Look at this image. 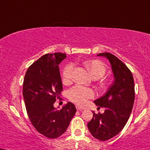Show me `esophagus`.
Listing matches in <instances>:
<instances>
[{"mask_svg":"<svg viewBox=\"0 0 150 150\" xmlns=\"http://www.w3.org/2000/svg\"><path fill=\"white\" fill-rule=\"evenodd\" d=\"M76 109H77V110H79V111H83V110L85 109V108L80 107V106H79V105H76Z\"/></svg>","mask_w":150,"mask_h":150,"instance_id":"obj_1","label":"esophagus"}]
</instances>
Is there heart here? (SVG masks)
<instances>
[{
  "label": "heart",
  "mask_w": 150,
  "mask_h": 150,
  "mask_svg": "<svg viewBox=\"0 0 150 150\" xmlns=\"http://www.w3.org/2000/svg\"><path fill=\"white\" fill-rule=\"evenodd\" d=\"M85 67L95 79L100 78L106 73V66L100 60H89L84 63ZM74 66L73 64H67L63 71V81L65 84L71 82L73 75ZM94 96V91L90 88L76 85L70 89L68 92V98L71 102L79 105H83L87 100Z\"/></svg>",
  "instance_id": "b5f03b06"
}]
</instances>
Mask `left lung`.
Wrapping results in <instances>:
<instances>
[{
  "label": "left lung",
  "mask_w": 150,
  "mask_h": 150,
  "mask_svg": "<svg viewBox=\"0 0 150 150\" xmlns=\"http://www.w3.org/2000/svg\"><path fill=\"white\" fill-rule=\"evenodd\" d=\"M98 56L109 59L115 79L107 93L94 101L98 108L105 107V112H93L87 126L94 138L105 141L118 134L125 126L133 108L135 91L133 75L125 64L109 52L99 53Z\"/></svg>",
  "instance_id": "left-lung-1"
}]
</instances>
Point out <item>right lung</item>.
<instances>
[{
	"label": "right lung",
	"mask_w": 150,
	"mask_h": 150,
	"mask_svg": "<svg viewBox=\"0 0 150 150\" xmlns=\"http://www.w3.org/2000/svg\"><path fill=\"white\" fill-rule=\"evenodd\" d=\"M66 54H45L28 68L23 85L26 111L33 125L45 137L56 138L62 135L76 112L68 102L61 110L54 107L63 91L59 64Z\"/></svg>",
	"instance_id": "add662e5"
}]
</instances>
